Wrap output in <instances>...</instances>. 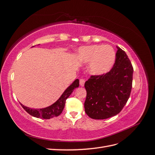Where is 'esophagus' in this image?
<instances>
[{
    "label": "esophagus",
    "mask_w": 155,
    "mask_h": 155,
    "mask_svg": "<svg viewBox=\"0 0 155 155\" xmlns=\"http://www.w3.org/2000/svg\"><path fill=\"white\" fill-rule=\"evenodd\" d=\"M85 80L83 79H80V80H79V84H80V85L81 87H83L84 85H85Z\"/></svg>",
    "instance_id": "obj_1"
}]
</instances>
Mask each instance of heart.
<instances>
[{"instance_id": "heart-1", "label": "heart", "mask_w": 155, "mask_h": 155, "mask_svg": "<svg viewBox=\"0 0 155 155\" xmlns=\"http://www.w3.org/2000/svg\"><path fill=\"white\" fill-rule=\"evenodd\" d=\"M78 58L84 63L91 62V72L100 76L109 72L113 66L116 52L109 45L85 46L79 48Z\"/></svg>"}]
</instances>
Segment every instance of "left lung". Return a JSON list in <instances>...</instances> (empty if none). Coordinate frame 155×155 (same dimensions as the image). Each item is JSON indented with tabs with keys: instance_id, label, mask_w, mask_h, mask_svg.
<instances>
[{
	"instance_id": "left-lung-1",
	"label": "left lung",
	"mask_w": 155,
	"mask_h": 155,
	"mask_svg": "<svg viewBox=\"0 0 155 155\" xmlns=\"http://www.w3.org/2000/svg\"><path fill=\"white\" fill-rule=\"evenodd\" d=\"M116 47L115 63L110 71L91 76L85 83V110L92 119L104 120L118 114L130 96L133 67L125 51Z\"/></svg>"
}]
</instances>
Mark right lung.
Listing matches in <instances>:
<instances>
[{"mask_svg":"<svg viewBox=\"0 0 155 155\" xmlns=\"http://www.w3.org/2000/svg\"><path fill=\"white\" fill-rule=\"evenodd\" d=\"M79 79H77L75 80L71 85H70L64 92L63 93L59 99L56 101L54 104L47 107L43 109H31L30 107H26L21 104L22 107L28 113L31 115L32 116L36 117V118H41L43 119H50L53 117L58 116L61 114L63 110L64 107L65 102L67 98L70 96L73 91L75 88L79 87Z\"/></svg>","mask_w":155,"mask_h":155,"instance_id":"obj_1","label":"right lung"}]
</instances>
